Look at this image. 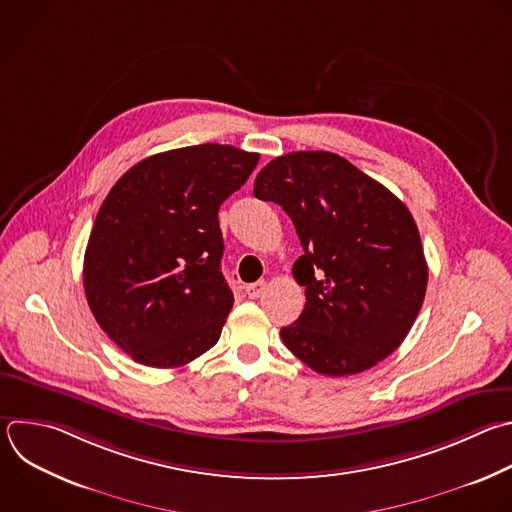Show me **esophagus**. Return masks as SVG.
I'll return each instance as SVG.
<instances>
[{
  "mask_svg": "<svg viewBox=\"0 0 512 512\" xmlns=\"http://www.w3.org/2000/svg\"><path fill=\"white\" fill-rule=\"evenodd\" d=\"M265 289H267V283H265V281H255V283H251V285L245 287V293H247L251 299H257V297H261V295L265 293Z\"/></svg>",
  "mask_w": 512,
  "mask_h": 512,
  "instance_id": "34e87169",
  "label": "esophagus"
}]
</instances>
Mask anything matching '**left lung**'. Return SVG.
I'll return each instance as SVG.
<instances>
[{
  "label": "left lung",
  "instance_id": "obj_1",
  "mask_svg": "<svg viewBox=\"0 0 512 512\" xmlns=\"http://www.w3.org/2000/svg\"><path fill=\"white\" fill-rule=\"evenodd\" d=\"M255 197L293 221L303 255L293 265L305 307L283 344L317 374L370 370L400 348L420 313L428 265L406 205L344 156L301 150L277 156Z\"/></svg>",
  "mask_w": 512,
  "mask_h": 512
}]
</instances>
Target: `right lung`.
<instances>
[{"mask_svg":"<svg viewBox=\"0 0 512 512\" xmlns=\"http://www.w3.org/2000/svg\"><path fill=\"white\" fill-rule=\"evenodd\" d=\"M259 162L231 144L160 152L104 199L84 255L88 305L134 362L181 368L209 352L233 307L219 207Z\"/></svg>","mask_w":512,"mask_h":512,"instance_id":"add662e5","label":"right lung"}]
</instances>
